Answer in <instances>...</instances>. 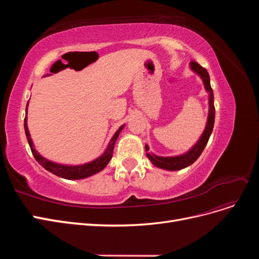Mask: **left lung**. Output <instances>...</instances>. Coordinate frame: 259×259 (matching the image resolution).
I'll use <instances>...</instances> for the list:
<instances>
[{
    "instance_id": "left-lung-1",
    "label": "left lung",
    "mask_w": 259,
    "mask_h": 259,
    "mask_svg": "<svg viewBox=\"0 0 259 259\" xmlns=\"http://www.w3.org/2000/svg\"><path fill=\"white\" fill-rule=\"evenodd\" d=\"M190 68L192 69V71H194L195 73L200 75L203 83H204V88L206 92L209 94L208 96L209 110H208V116H207V123H206L204 132H203L202 136L199 139V142L195 144L188 152L180 155H176V156H158L150 152L147 153L148 159L151 161L153 165L163 169L178 170L191 165L194 161H197V159L201 155L202 151L204 150L211 132H213L214 122H215V107H214V94H213V90L210 88V82H209V74L206 71L205 68H203L195 61L190 62ZM146 151H149V147L147 145H146Z\"/></svg>"
}]
</instances>
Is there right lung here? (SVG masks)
<instances>
[{
    "label": "right lung",
    "mask_w": 259,
    "mask_h": 259,
    "mask_svg": "<svg viewBox=\"0 0 259 259\" xmlns=\"http://www.w3.org/2000/svg\"><path fill=\"white\" fill-rule=\"evenodd\" d=\"M27 111H28V104H27V107H26L25 132H26V136H27V139H28L30 149H31V152H32L34 159L38 163H40L41 165L46 170L51 171L52 174L56 175L58 177H61V178H65V179H70V180L83 179V178H86V177H90L92 175H95V174L99 173L100 170H103L108 165V163L110 162V160L112 158L114 144L116 142L117 137H119L121 131L124 127V125H122V126L115 132V134L111 138L110 143H109V145H108V147L106 149V151L104 152V154H101L99 158H97L96 160H94V161L89 162V163L82 164V165H75V166H72V165H62V164L55 163V162H52V161H50L48 159L43 158V156L34 149L32 139H31V137H30V133H29V130H28Z\"/></svg>",
    "instance_id": "1"
}]
</instances>
